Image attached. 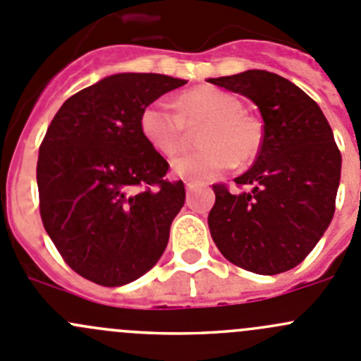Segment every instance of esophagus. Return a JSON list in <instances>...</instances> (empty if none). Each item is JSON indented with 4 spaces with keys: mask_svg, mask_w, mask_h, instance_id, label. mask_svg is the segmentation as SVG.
Masks as SVG:
<instances>
[{
    "mask_svg": "<svg viewBox=\"0 0 361 361\" xmlns=\"http://www.w3.org/2000/svg\"><path fill=\"white\" fill-rule=\"evenodd\" d=\"M197 187H199L197 181H192V180L185 181V188H187V190H194V188H197Z\"/></svg>",
    "mask_w": 361,
    "mask_h": 361,
    "instance_id": "obj_1",
    "label": "esophagus"
}]
</instances>
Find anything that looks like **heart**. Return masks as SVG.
Returning a JSON list of instances; mask_svg holds the SVG:
<instances>
[{"label": "heart", "instance_id": "b5f03b06", "mask_svg": "<svg viewBox=\"0 0 361 361\" xmlns=\"http://www.w3.org/2000/svg\"><path fill=\"white\" fill-rule=\"evenodd\" d=\"M177 109L174 110L173 107ZM206 123L199 134L202 149L173 160L178 176L195 181L212 180L257 153L261 130L255 120L241 113V104L231 93L216 87H195L174 100L148 104L139 118L146 141L164 157H173L187 141V127Z\"/></svg>", "mask_w": 361, "mask_h": 361}]
</instances>
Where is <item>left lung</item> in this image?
Masks as SVG:
<instances>
[{
    "instance_id": "1",
    "label": "left lung",
    "mask_w": 361,
    "mask_h": 361,
    "mask_svg": "<svg viewBox=\"0 0 361 361\" xmlns=\"http://www.w3.org/2000/svg\"><path fill=\"white\" fill-rule=\"evenodd\" d=\"M208 82L259 107L262 141L238 187L213 185L209 233L224 257L259 275L298 266L312 252L335 213L342 157L316 102L296 84L266 70H247Z\"/></svg>"
}]
</instances>
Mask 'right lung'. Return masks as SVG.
I'll use <instances>...</instances> for the list:
<instances>
[{
	"instance_id": "right-lung-1",
	"label": "right lung",
	"mask_w": 361,
	"mask_h": 361,
	"mask_svg": "<svg viewBox=\"0 0 361 361\" xmlns=\"http://www.w3.org/2000/svg\"><path fill=\"white\" fill-rule=\"evenodd\" d=\"M187 84L160 73H114L70 97L37 162L40 216L66 264L106 288L152 269L185 202L183 181L139 127L148 104Z\"/></svg>"
}]
</instances>
